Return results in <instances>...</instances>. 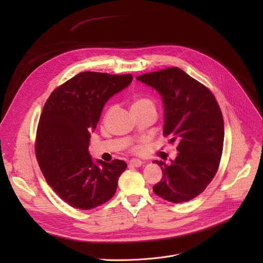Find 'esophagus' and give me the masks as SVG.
I'll return each instance as SVG.
<instances>
[{"instance_id":"esophagus-1","label":"esophagus","mask_w":263,"mask_h":263,"mask_svg":"<svg viewBox=\"0 0 263 263\" xmlns=\"http://www.w3.org/2000/svg\"><path fill=\"white\" fill-rule=\"evenodd\" d=\"M142 164V162H141V160H139V159H131L130 161H129V163H128V166L129 167H139L140 165Z\"/></svg>"}]
</instances>
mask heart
<instances>
[{
	"label": "heart",
	"instance_id": "heart-1",
	"mask_svg": "<svg viewBox=\"0 0 263 263\" xmlns=\"http://www.w3.org/2000/svg\"><path fill=\"white\" fill-rule=\"evenodd\" d=\"M132 112H142V111H153L156 114L157 108L155 102L147 97H137L132 101L131 104Z\"/></svg>",
	"mask_w": 263,
	"mask_h": 263
}]
</instances>
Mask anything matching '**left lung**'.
<instances>
[{
    "instance_id": "left-lung-1",
    "label": "left lung",
    "mask_w": 263,
    "mask_h": 263,
    "mask_svg": "<svg viewBox=\"0 0 263 263\" xmlns=\"http://www.w3.org/2000/svg\"><path fill=\"white\" fill-rule=\"evenodd\" d=\"M152 86L164 103V136L177 141L178 156L170 165L154 160L163 177L153 192L172 203L193 200L214 178L223 145V119L211 90L173 66L136 78Z\"/></svg>"
}]
</instances>
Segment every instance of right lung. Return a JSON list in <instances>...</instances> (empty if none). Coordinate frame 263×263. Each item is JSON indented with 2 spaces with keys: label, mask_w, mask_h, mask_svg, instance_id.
Masks as SVG:
<instances>
[{
  "label": "right lung",
  "mask_w": 263,
  "mask_h": 263,
  "mask_svg": "<svg viewBox=\"0 0 263 263\" xmlns=\"http://www.w3.org/2000/svg\"><path fill=\"white\" fill-rule=\"evenodd\" d=\"M128 74L83 71L58 86L47 100L35 139V155L52 190L69 206L89 210L115 196L127 163H110L89 153V132L95 130L105 103L127 87Z\"/></svg>",
  "instance_id": "1"
}]
</instances>
